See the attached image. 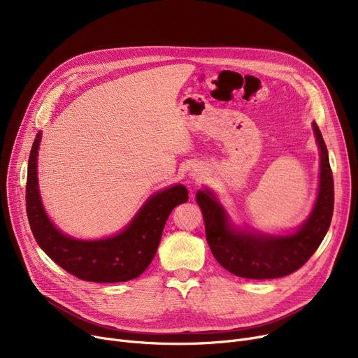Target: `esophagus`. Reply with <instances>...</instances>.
Listing matches in <instances>:
<instances>
[{
	"mask_svg": "<svg viewBox=\"0 0 358 358\" xmlns=\"http://www.w3.org/2000/svg\"><path fill=\"white\" fill-rule=\"evenodd\" d=\"M192 176H193V178H196V180H200V178H201V174L197 171V169H194V171L192 173Z\"/></svg>",
	"mask_w": 358,
	"mask_h": 358,
	"instance_id": "34e87169",
	"label": "esophagus"
}]
</instances>
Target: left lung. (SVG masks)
<instances>
[{"instance_id":"obj_1","label":"left lung","mask_w":358,"mask_h":358,"mask_svg":"<svg viewBox=\"0 0 358 358\" xmlns=\"http://www.w3.org/2000/svg\"><path fill=\"white\" fill-rule=\"evenodd\" d=\"M312 126L321 149L319 192L310 216L293 234L266 235L238 231L210 190L197 192L196 200L203 212L206 239L224 270L254 280L285 277L302 267L321 245L334 212V177L321 130L315 122Z\"/></svg>"}]
</instances>
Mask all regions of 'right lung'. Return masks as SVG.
<instances>
[{
  "instance_id": "1",
  "label": "right lung",
  "mask_w": 358,
  "mask_h": 358,
  "mask_svg": "<svg viewBox=\"0 0 358 358\" xmlns=\"http://www.w3.org/2000/svg\"><path fill=\"white\" fill-rule=\"evenodd\" d=\"M41 138L39 131L30 150L26 182V212L36 242L56 264L80 280L120 283L139 277L155 257L169 213L189 200V192L177 184L150 196L124 231L115 236L97 241L73 239L56 229L43 209L37 187Z\"/></svg>"
}]
</instances>
